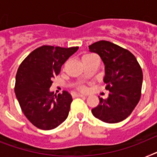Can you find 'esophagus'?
<instances>
[{"label":"esophagus","instance_id":"obj_1","mask_svg":"<svg viewBox=\"0 0 157 157\" xmlns=\"http://www.w3.org/2000/svg\"><path fill=\"white\" fill-rule=\"evenodd\" d=\"M73 96L74 97H85L86 95H85V94H80V93H75V94H73Z\"/></svg>","mask_w":157,"mask_h":157}]
</instances>
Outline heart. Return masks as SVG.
<instances>
[{"label":"heart","mask_w":157,"mask_h":157,"mask_svg":"<svg viewBox=\"0 0 157 157\" xmlns=\"http://www.w3.org/2000/svg\"><path fill=\"white\" fill-rule=\"evenodd\" d=\"M93 57H95L94 54H84V55H82V62H83V61L85 60H87V59H90V58H93Z\"/></svg>","instance_id":"obj_1"}]
</instances>
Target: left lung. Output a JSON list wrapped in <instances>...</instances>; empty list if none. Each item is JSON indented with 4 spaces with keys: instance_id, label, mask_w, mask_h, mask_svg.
Returning a JSON list of instances; mask_svg holds the SVG:
<instances>
[{
    "instance_id": "left-lung-1",
    "label": "left lung",
    "mask_w": 157,
    "mask_h": 157,
    "mask_svg": "<svg viewBox=\"0 0 157 157\" xmlns=\"http://www.w3.org/2000/svg\"><path fill=\"white\" fill-rule=\"evenodd\" d=\"M90 52L99 55L105 66L103 82L108 98H99V103L91 110L93 116L108 124L121 122L130 116L141 96L143 72L136 57L130 51L107 41L89 46Z\"/></svg>"
}]
</instances>
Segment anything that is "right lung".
I'll return each mask as SVG.
<instances>
[{"instance_id": "add662e5", "label": "right lung", "mask_w": 157, "mask_h": 157, "mask_svg": "<svg viewBox=\"0 0 157 157\" xmlns=\"http://www.w3.org/2000/svg\"><path fill=\"white\" fill-rule=\"evenodd\" d=\"M78 49L42 46L25 58L16 75L15 94L25 117L41 130H51L64 122L72 102L64 90L54 95L50 90L52 78Z\"/></svg>"}]
</instances>
